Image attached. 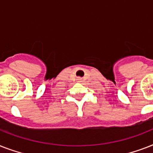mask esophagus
Wrapping results in <instances>:
<instances>
[{"instance_id": "34e87169", "label": "esophagus", "mask_w": 153, "mask_h": 153, "mask_svg": "<svg viewBox=\"0 0 153 153\" xmlns=\"http://www.w3.org/2000/svg\"><path fill=\"white\" fill-rule=\"evenodd\" d=\"M78 80H80V79H78Z\"/></svg>"}]
</instances>
